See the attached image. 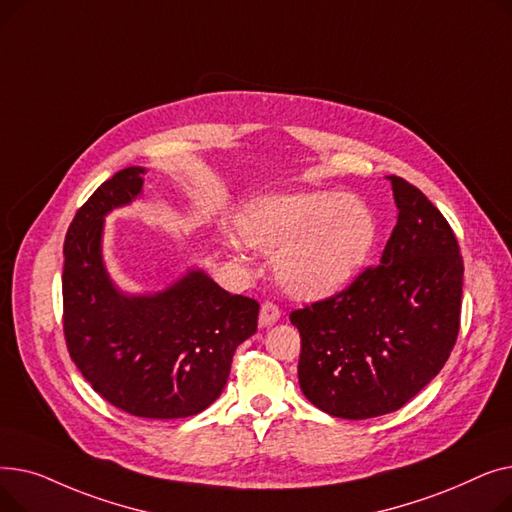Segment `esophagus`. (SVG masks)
Returning <instances> with one entry per match:
<instances>
[{
	"label": "esophagus",
	"instance_id": "obj_1",
	"mask_svg": "<svg viewBox=\"0 0 512 512\" xmlns=\"http://www.w3.org/2000/svg\"><path fill=\"white\" fill-rule=\"evenodd\" d=\"M280 307L274 303V301H265L263 305H261V313H259V324L263 326V328H270V326H274L276 321L280 319Z\"/></svg>",
	"mask_w": 512,
	"mask_h": 512
}]
</instances>
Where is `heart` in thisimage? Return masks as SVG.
Returning a JSON list of instances; mask_svg holds the SVG:
<instances>
[{
  "label": "heart",
  "instance_id": "obj_1",
  "mask_svg": "<svg viewBox=\"0 0 512 512\" xmlns=\"http://www.w3.org/2000/svg\"><path fill=\"white\" fill-rule=\"evenodd\" d=\"M222 236L238 255L247 245L280 253V280L292 292L319 297L361 270L378 238V222L369 205L353 195H288L255 201L242 213L240 230L226 228Z\"/></svg>",
  "mask_w": 512,
  "mask_h": 512
}]
</instances>
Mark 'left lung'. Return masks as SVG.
Returning <instances> with one entry per match:
<instances>
[{
	"label": "left lung",
	"mask_w": 512,
	"mask_h": 512,
	"mask_svg": "<svg viewBox=\"0 0 512 512\" xmlns=\"http://www.w3.org/2000/svg\"><path fill=\"white\" fill-rule=\"evenodd\" d=\"M398 222L378 265L332 297L290 311L301 332L299 384L340 419L405 407L448 361L461 328L463 257L440 209L390 176Z\"/></svg>",
	"instance_id": "left-lung-1"
}]
</instances>
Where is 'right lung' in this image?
Listing matches in <instances>:
<instances>
[{"label":"right lung","mask_w":512,"mask_h":512,"mask_svg":"<svg viewBox=\"0 0 512 512\" xmlns=\"http://www.w3.org/2000/svg\"><path fill=\"white\" fill-rule=\"evenodd\" d=\"M143 168L105 180L74 215L64 242V338L91 388L145 419L207 409L228 382L236 346L257 332L259 303L191 272L155 297H124L101 261L103 215L141 193Z\"/></svg>","instance_id":"right-lung-1"}]
</instances>
